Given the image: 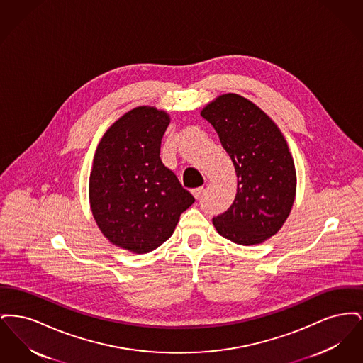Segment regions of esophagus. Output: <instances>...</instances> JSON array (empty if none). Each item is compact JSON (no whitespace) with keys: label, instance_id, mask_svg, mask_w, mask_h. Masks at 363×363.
<instances>
[{"label":"esophagus","instance_id":"esophagus-1","mask_svg":"<svg viewBox=\"0 0 363 363\" xmlns=\"http://www.w3.org/2000/svg\"><path fill=\"white\" fill-rule=\"evenodd\" d=\"M203 191H204V188L201 186V188H196V189L191 190V193H193V196L196 197V199H200V196L203 194Z\"/></svg>","mask_w":363,"mask_h":363}]
</instances>
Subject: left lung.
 <instances>
[{
    "instance_id": "left-lung-1",
    "label": "left lung",
    "mask_w": 363,
    "mask_h": 363,
    "mask_svg": "<svg viewBox=\"0 0 363 363\" xmlns=\"http://www.w3.org/2000/svg\"><path fill=\"white\" fill-rule=\"evenodd\" d=\"M201 117L216 130L238 178L230 208L212 219L216 231L238 245H256L275 235L290 215L296 174L277 123L237 94L208 104Z\"/></svg>"
}]
</instances>
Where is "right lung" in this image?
Here are the masks:
<instances>
[{
  "label": "right lung",
  "instance_id": "right-lung-1",
  "mask_svg": "<svg viewBox=\"0 0 363 363\" xmlns=\"http://www.w3.org/2000/svg\"><path fill=\"white\" fill-rule=\"evenodd\" d=\"M170 123L166 111L140 106L114 122L101 140L89 175V203L104 237L133 253L167 241L194 203L160 160Z\"/></svg>",
  "mask_w": 363,
  "mask_h": 363
}]
</instances>
